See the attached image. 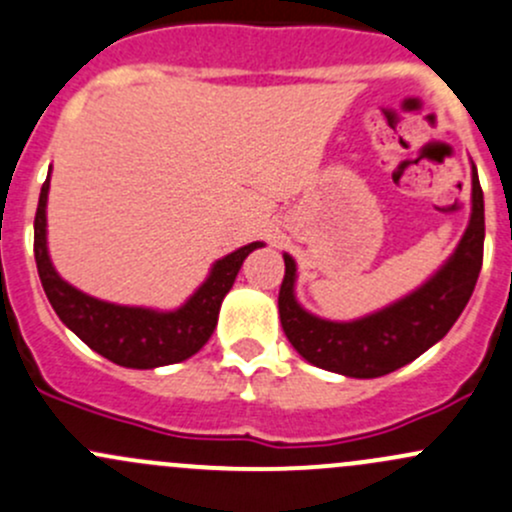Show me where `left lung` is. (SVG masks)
<instances>
[{"label": "left lung", "mask_w": 512, "mask_h": 512, "mask_svg": "<svg viewBox=\"0 0 512 512\" xmlns=\"http://www.w3.org/2000/svg\"><path fill=\"white\" fill-rule=\"evenodd\" d=\"M483 238V191L471 166V220L454 255L412 294L355 321L309 314L294 297L297 262L284 252L279 319L289 343L311 365L346 378H380L412 363L449 333L469 304L483 265Z\"/></svg>", "instance_id": "8db88e82"}]
</instances>
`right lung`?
<instances>
[{
  "instance_id": "right-lung-1",
  "label": "right lung",
  "mask_w": 512,
  "mask_h": 512,
  "mask_svg": "<svg viewBox=\"0 0 512 512\" xmlns=\"http://www.w3.org/2000/svg\"><path fill=\"white\" fill-rule=\"evenodd\" d=\"M48 184H51V171L43 181L39 208H36L34 257L43 292L58 319L95 353L122 368H159V365L181 363L201 351L215 331L220 304L233 287L242 262L265 242H250L215 262L206 282L179 309L157 311L144 306L110 304L75 289L53 267L46 247Z\"/></svg>"
}]
</instances>
